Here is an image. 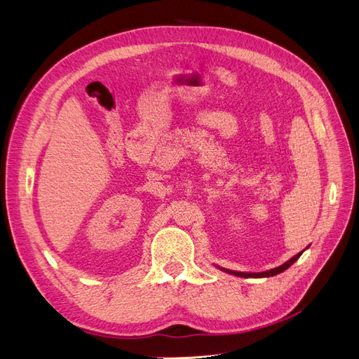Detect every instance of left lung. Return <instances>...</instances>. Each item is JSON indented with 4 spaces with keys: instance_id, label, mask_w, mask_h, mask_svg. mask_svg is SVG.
<instances>
[{
    "instance_id": "left-lung-1",
    "label": "left lung",
    "mask_w": 359,
    "mask_h": 359,
    "mask_svg": "<svg viewBox=\"0 0 359 359\" xmlns=\"http://www.w3.org/2000/svg\"><path fill=\"white\" fill-rule=\"evenodd\" d=\"M301 255H302V252L298 253V255H295L292 259H289L286 264L280 265V266H277V268L269 269V271H265V273H236V271H229V269H224V268H222V269L226 271V273L238 276V277H256V278H257V277H271V276H277V274H280V273H283V271H286L292 264L297 262V260L299 259Z\"/></svg>"
}]
</instances>
